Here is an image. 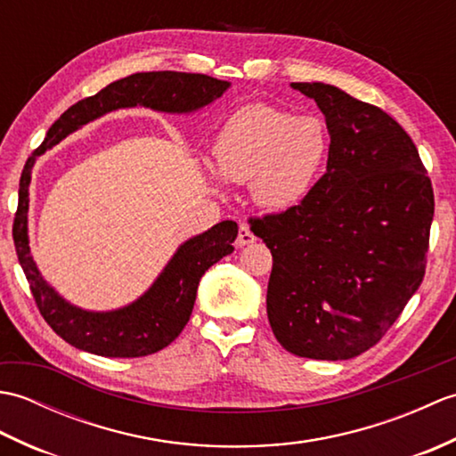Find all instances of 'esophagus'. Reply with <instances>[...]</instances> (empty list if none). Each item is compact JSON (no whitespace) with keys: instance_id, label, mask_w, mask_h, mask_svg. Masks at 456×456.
<instances>
[{"instance_id":"obj_1","label":"esophagus","mask_w":456,"mask_h":456,"mask_svg":"<svg viewBox=\"0 0 456 456\" xmlns=\"http://www.w3.org/2000/svg\"><path fill=\"white\" fill-rule=\"evenodd\" d=\"M255 240H256V237L253 235V231H250L247 225H240V227H239V235H237V240H235L237 247L253 245Z\"/></svg>"}]
</instances>
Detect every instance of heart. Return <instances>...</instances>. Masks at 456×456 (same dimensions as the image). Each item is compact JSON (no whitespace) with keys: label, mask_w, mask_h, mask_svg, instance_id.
<instances>
[{"label":"heart","mask_w":456,"mask_h":456,"mask_svg":"<svg viewBox=\"0 0 456 456\" xmlns=\"http://www.w3.org/2000/svg\"><path fill=\"white\" fill-rule=\"evenodd\" d=\"M329 152L325 123L266 103H248L223 123L211 154L217 176L248 183L260 208L284 211L302 203L323 172ZM217 176L211 180L217 183Z\"/></svg>","instance_id":"obj_1"}]
</instances>
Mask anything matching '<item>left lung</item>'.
Listing matches in <instances>:
<instances>
[{"instance_id":"1","label":"left lung","mask_w":456,"mask_h":456,"mask_svg":"<svg viewBox=\"0 0 456 456\" xmlns=\"http://www.w3.org/2000/svg\"><path fill=\"white\" fill-rule=\"evenodd\" d=\"M325 115L327 172L307 198L250 221L273 253L266 312L288 353L346 361L380 341L418 292L431 180L398 121L323 82H292Z\"/></svg>"}]
</instances>
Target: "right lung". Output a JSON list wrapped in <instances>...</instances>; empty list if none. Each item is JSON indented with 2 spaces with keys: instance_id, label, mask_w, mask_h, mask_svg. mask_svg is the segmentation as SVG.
Segmentation results:
<instances>
[{
  "instance_id": "add662e5",
  "label": "right lung",
  "mask_w": 456,
  "mask_h": 456,
  "mask_svg": "<svg viewBox=\"0 0 456 456\" xmlns=\"http://www.w3.org/2000/svg\"><path fill=\"white\" fill-rule=\"evenodd\" d=\"M229 88L231 82L206 74H131L64 111L48 129L41 147L27 160L19 182V206L13 223L15 250L31 284L38 312L66 343L80 351L111 358H137L162 351L186 327L196 302L198 284L206 270L235 250L233 240L239 227L235 221H221L183 240L154 282L131 304L108 312L84 309L68 302L46 282L28 247V186L37 159L105 113L149 108L160 113L190 115L208 108Z\"/></svg>"
}]
</instances>
